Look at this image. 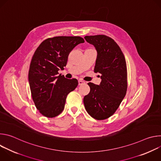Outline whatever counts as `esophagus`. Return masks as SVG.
<instances>
[{"instance_id": "esophagus-1", "label": "esophagus", "mask_w": 161, "mask_h": 161, "mask_svg": "<svg viewBox=\"0 0 161 161\" xmlns=\"http://www.w3.org/2000/svg\"><path fill=\"white\" fill-rule=\"evenodd\" d=\"M83 84H85V81H83L81 80H78V85H83Z\"/></svg>"}]
</instances>
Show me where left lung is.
<instances>
[{
  "label": "left lung",
  "instance_id": "8db88e82",
  "mask_svg": "<svg viewBox=\"0 0 161 161\" xmlns=\"http://www.w3.org/2000/svg\"><path fill=\"white\" fill-rule=\"evenodd\" d=\"M86 42L97 52L94 73L101 75L99 85L89 82L90 91L83 99L87 113L96 120L108 119L115 113L125 96L127 73L125 57L117 44L105 35L86 36Z\"/></svg>",
  "mask_w": 161,
  "mask_h": 161
}]
</instances>
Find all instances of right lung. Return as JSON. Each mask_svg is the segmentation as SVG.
<instances>
[{
  "instance_id": "1",
  "label": "right lung",
  "mask_w": 161,
  "mask_h": 161,
  "mask_svg": "<svg viewBox=\"0 0 161 161\" xmlns=\"http://www.w3.org/2000/svg\"><path fill=\"white\" fill-rule=\"evenodd\" d=\"M80 36H57L43 41L34 52L29 71L32 100L43 116L53 118L64 109L67 96L78 85L76 79L59 75L67 62L68 55L80 43Z\"/></svg>"
}]
</instances>
